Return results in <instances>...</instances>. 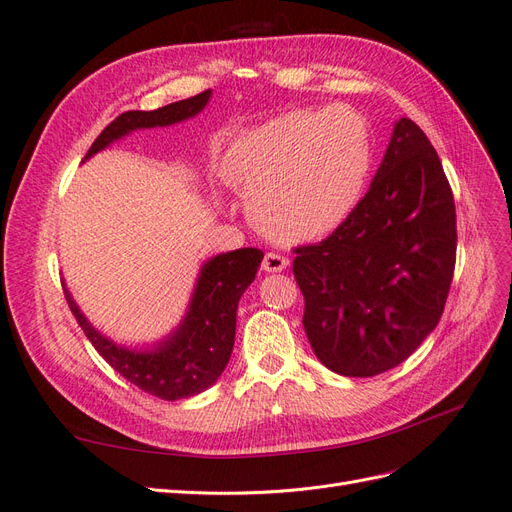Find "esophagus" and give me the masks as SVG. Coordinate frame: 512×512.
I'll return each mask as SVG.
<instances>
[{
    "instance_id": "1",
    "label": "esophagus",
    "mask_w": 512,
    "mask_h": 512,
    "mask_svg": "<svg viewBox=\"0 0 512 512\" xmlns=\"http://www.w3.org/2000/svg\"><path fill=\"white\" fill-rule=\"evenodd\" d=\"M286 265H288V260L282 254L269 252V254H265V258H262V269H265L267 273H280L286 269Z\"/></svg>"
}]
</instances>
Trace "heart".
<instances>
[{"label": "heart", "instance_id": "1", "mask_svg": "<svg viewBox=\"0 0 512 512\" xmlns=\"http://www.w3.org/2000/svg\"><path fill=\"white\" fill-rule=\"evenodd\" d=\"M369 168V128L348 106L275 117L235 138L222 158L254 224L284 243L333 232L359 203Z\"/></svg>", "mask_w": 512, "mask_h": 512}]
</instances>
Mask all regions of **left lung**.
<instances>
[{"mask_svg": "<svg viewBox=\"0 0 512 512\" xmlns=\"http://www.w3.org/2000/svg\"><path fill=\"white\" fill-rule=\"evenodd\" d=\"M294 252L303 327L324 367L378 376L423 344L453 282L457 226L442 162L412 119L395 121L367 194L333 235Z\"/></svg>", "mask_w": 512, "mask_h": 512, "instance_id": "obj_1", "label": "left lung"}]
</instances>
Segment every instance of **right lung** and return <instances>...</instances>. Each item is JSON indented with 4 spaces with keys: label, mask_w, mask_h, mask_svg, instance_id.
Instances as JSON below:
<instances>
[{
    "label": "right lung",
    "mask_w": 512,
    "mask_h": 512,
    "mask_svg": "<svg viewBox=\"0 0 512 512\" xmlns=\"http://www.w3.org/2000/svg\"><path fill=\"white\" fill-rule=\"evenodd\" d=\"M211 89L194 98L179 100L156 111H128L108 123L89 147L85 160L113 145L134 130L164 128L196 117L209 104ZM83 160V162H85ZM262 254L256 247H241L209 258L200 267L192 299L177 329L145 348L115 344L91 324L72 299L64 282V292L76 322L102 359L138 389L166 401L203 393L218 382L235 346L237 307L245 288L254 282Z\"/></svg>",
    "instance_id": "right-lung-1"
}]
</instances>
